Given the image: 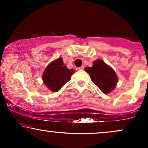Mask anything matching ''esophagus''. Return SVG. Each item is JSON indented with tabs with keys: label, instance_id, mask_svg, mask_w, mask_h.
Instances as JSON below:
<instances>
[{
	"label": "esophagus",
	"instance_id": "34e87169",
	"mask_svg": "<svg viewBox=\"0 0 148 148\" xmlns=\"http://www.w3.org/2000/svg\"><path fill=\"white\" fill-rule=\"evenodd\" d=\"M79 69H80V70H84V65L81 66V67H79Z\"/></svg>",
	"mask_w": 148,
	"mask_h": 148
}]
</instances>
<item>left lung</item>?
<instances>
[{"label":"left lung","mask_w":148,"mask_h":148,"mask_svg":"<svg viewBox=\"0 0 148 148\" xmlns=\"http://www.w3.org/2000/svg\"><path fill=\"white\" fill-rule=\"evenodd\" d=\"M85 71L89 74L93 83L104 94H108L114 90L118 82L115 71L101 60L93 62L92 67H87Z\"/></svg>","instance_id":"1"}]
</instances>
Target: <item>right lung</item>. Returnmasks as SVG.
Segmentation results:
<instances>
[{
	"label": "right lung",
	"mask_w": 148,
	"mask_h": 148,
	"mask_svg": "<svg viewBox=\"0 0 148 148\" xmlns=\"http://www.w3.org/2000/svg\"><path fill=\"white\" fill-rule=\"evenodd\" d=\"M74 73V70L67 68L64 64L62 58H59L46 67L42 80L49 90L58 92L71 79Z\"/></svg>",
	"instance_id": "add662e5"
}]
</instances>
